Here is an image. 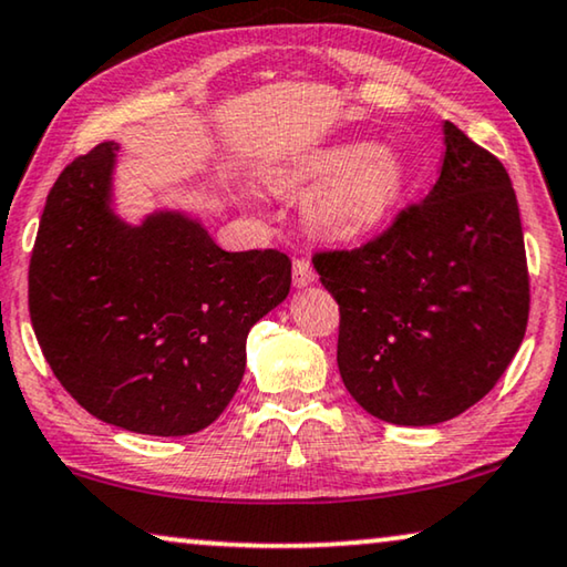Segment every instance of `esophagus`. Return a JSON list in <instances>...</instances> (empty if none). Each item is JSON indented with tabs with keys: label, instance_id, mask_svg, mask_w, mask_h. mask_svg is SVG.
I'll list each match as a JSON object with an SVG mask.
<instances>
[{
	"label": "esophagus",
	"instance_id": "obj_1",
	"mask_svg": "<svg viewBox=\"0 0 567 567\" xmlns=\"http://www.w3.org/2000/svg\"><path fill=\"white\" fill-rule=\"evenodd\" d=\"M292 282H295V287H308V285L316 282L313 265H310L308 259H295L292 261Z\"/></svg>",
	"mask_w": 567,
	"mask_h": 567
}]
</instances>
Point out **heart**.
<instances>
[{
  "mask_svg": "<svg viewBox=\"0 0 567 567\" xmlns=\"http://www.w3.org/2000/svg\"><path fill=\"white\" fill-rule=\"evenodd\" d=\"M267 179L282 193L308 187L302 223L329 241H352L398 210L411 187V166L388 143L333 141L275 166Z\"/></svg>",
  "mask_w": 567,
  "mask_h": 567,
  "instance_id": "1",
  "label": "heart"
}]
</instances>
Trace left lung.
Wrapping results in <instances>:
<instances>
[{
  "instance_id": "1",
  "label": "left lung",
  "mask_w": 567,
  "mask_h": 567,
  "mask_svg": "<svg viewBox=\"0 0 567 567\" xmlns=\"http://www.w3.org/2000/svg\"><path fill=\"white\" fill-rule=\"evenodd\" d=\"M316 272L339 302L341 380L398 426H432L491 393L519 349L529 275L519 205L504 164L450 121L432 193Z\"/></svg>"
}]
</instances>
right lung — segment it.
Masks as SVG:
<instances>
[{
    "mask_svg": "<svg viewBox=\"0 0 567 567\" xmlns=\"http://www.w3.org/2000/svg\"><path fill=\"white\" fill-rule=\"evenodd\" d=\"M121 143L55 179L30 257L38 344L69 395L105 424L148 436L210 426L241 385L251 326L290 292V259L223 251L200 218L115 210Z\"/></svg>",
    "mask_w": 567,
    "mask_h": 567,
    "instance_id": "1",
    "label": "right lung"
}]
</instances>
